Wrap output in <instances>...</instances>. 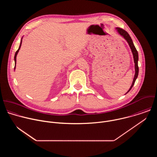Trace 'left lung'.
<instances>
[{"mask_svg":"<svg viewBox=\"0 0 157 157\" xmlns=\"http://www.w3.org/2000/svg\"><path fill=\"white\" fill-rule=\"evenodd\" d=\"M117 32H119V33L122 35L126 40L128 42L129 46H130V48L132 50V52L133 53V59H134V63H135V69H136V74H135V76H134V78H133V82H132V84L129 89V90L127 91V93H128L130 91V89H132V87H133V84H135V82H136V80L138 76V75H139V66H138V59H139V55H138V52L135 47V46H134V44L133 43V41H132V40L131 38V37L130 36L129 34L125 31L124 30V29H121V28H116Z\"/></svg>","mask_w":157,"mask_h":157,"instance_id":"1","label":"left lung"}]
</instances>
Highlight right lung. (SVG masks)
Listing matches in <instances>:
<instances>
[{
	"instance_id": "obj_1",
	"label": "right lung",
	"mask_w": 157,
	"mask_h": 157,
	"mask_svg": "<svg viewBox=\"0 0 157 157\" xmlns=\"http://www.w3.org/2000/svg\"><path fill=\"white\" fill-rule=\"evenodd\" d=\"M21 42H22V40H21V42H20V47H19L18 49L17 50V51L15 52V56H14V60H15V63H16V57H17V53H18V51H19V50H20V48L21 44Z\"/></svg>"
}]
</instances>
